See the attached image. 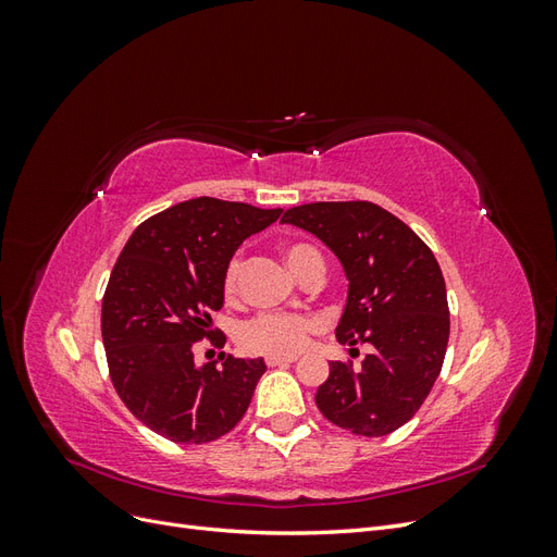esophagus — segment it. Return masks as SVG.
<instances>
[{
    "label": "esophagus",
    "instance_id": "obj_1",
    "mask_svg": "<svg viewBox=\"0 0 557 557\" xmlns=\"http://www.w3.org/2000/svg\"><path fill=\"white\" fill-rule=\"evenodd\" d=\"M297 362V356H269L267 364L269 367H285V364H293Z\"/></svg>",
    "mask_w": 557,
    "mask_h": 557
}]
</instances>
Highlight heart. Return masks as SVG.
Listing matches in <instances>:
<instances>
[{"instance_id":"1","label":"heart","mask_w":557,"mask_h":557,"mask_svg":"<svg viewBox=\"0 0 557 557\" xmlns=\"http://www.w3.org/2000/svg\"><path fill=\"white\" fill-rule=\"evenodd\" d=\"M311 252L315 250H311L305 244H290L283 248V258L290 272L297 274L301 262H305ZM237 283H239V260H232L223 283L227 297L237 295ZM313 330H315V320L307 315L262 313L244 325L239 339L244 348L252 352H264V356H290V352H299L309 344V336Z\"/></svg>"}]
</instances>
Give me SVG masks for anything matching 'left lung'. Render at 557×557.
Returning <instances> with one entry per match:
<instances>
[{
    "label": "left lung",
    "mask_w": 557,
    "mask_h": 557,
    "mask_svg": "<svg viewBox=\"0 0 557 557\" xmlns=\"http://www.w3.org/2000/svg\"><path fill=\"white\" fill-rule=\"evenodd\" d=\"M342 262L348 281L336 342L367 344L352 372L330 364L315 404L330 423L360 436L401 428L442 372L450 320L444 274L434 252L397 215L372 201H315L283 213Z\"/></svg>",
    "instance_id": "left-lung-1"
}]
</instances>
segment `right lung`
<instances>
[{
  "mask_svg": "<svg viewBox=\"0 0 557 557\" xmlns=\"http://www.w3.org/2000/svg\"><path fill=\"white\" fill-rule=\"evenodd\" d=\"M283 209L195 197L150 215L117 258L102 339L115 393L146 428L176 444H207L244 418L264 360L197 364L193 344L211 336L225 272L244 239Z\"/></svg>",
  "mask_w": 557,
  "mask_h": 557,
  "instance_id": "add662e5",
  "label": "right lung"
}]
</instances>
